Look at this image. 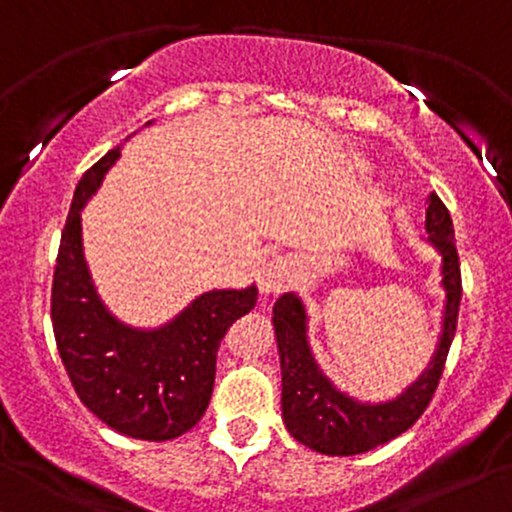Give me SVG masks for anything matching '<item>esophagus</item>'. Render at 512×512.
I'll return each instance as SVG.
<instances>
[{"instance_id":"esophagus-1","label":"esophagus","mask_w":512,"mask_h":512,"mask_svg":"<svg viewBox=\"0 0 512 512\" xmlns=\"http://www.w3.org/2000/svg\"><path fill=\"white\" fill-rule=\"evenodd\" d=\"M295 279V262L291 257H276L264 264L260 272V291L262 293H283Z\"/></svg>"}]
</instances>
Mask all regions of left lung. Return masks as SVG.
Returning <instances> with one entry per match:
<instances>
[{"label": "left lung", "instance_id": "obj_1", "mask_svg": "<svg viewBox=\"0 0 512 512\" xmlns=\"http://www.w3.org/2000/svg\"><path fill=\"white\" fill-rule=\"evenodd\" d=\"M429 240L441 252V274L446 288V312H443V334L436 348L432 365L410 386L403 396L389 403L369 405L348 398L319 372L315 357L310 353L305 336V307L298 295L283 293L274 305V331L281 355V408L283 422L293 439L307 448L326 455H357L367 453L381 443L396 439L422 417L432 403L436 386L446 367L455 326H458L460 295V260L455 248V231L451 214L441 197L429 195L427 207Z\"/></svg>", "mask_w": 512, "mask_h": 512}]
</instances>
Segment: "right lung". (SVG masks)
Segmentation results:
<instances>
[{
  "label": "right lung",
  "instance_id": "1",
  "mask_svg": "<svg viewBox=\"0 0 512 512\" xmlns=\"http://www.w3.org/2000/svg\"><path fill=\"white\" fill-rule=\"evenodd\" d=\"M121 155L114 147L78 181L52 281V326L78 398L119 434L169 441L205 415L226 329L257 303V288L209 291L174 322L138 331L116 322L92 288L80 245V209Z\"/></svg>",
  "mask_w": 512,
  "mask_h": 512
}]
</instances>
